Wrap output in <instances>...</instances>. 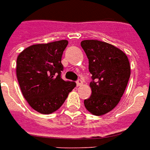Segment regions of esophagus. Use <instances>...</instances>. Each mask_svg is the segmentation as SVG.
<instances>
[{
    "label": "esophagus",
    "instance_id": "obj_1",
    "mask_svg": "<svg viewBox=\"0 0 150 150\" xmlns=\"http://www.w3.org/2000/svg\"><path fill=\"white\" fill-rule=\"evenodd\" d=\"M82 83H83V81H82V80H81V79H78V80L77 81V86H81V85H82Z\"/></svg>",
    "mask_w": 150,
    "mask_h": 150
}]
</instances>
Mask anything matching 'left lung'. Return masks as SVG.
<instances>
[{
  "instance_id": "obj_1",
  "label": "left lung",
  "mask_w": 150,
  "mask_h": 150,
  "mask_svg": "<svg viewBox=\"0 0 150 150\" xmlns=\"http://www.w3.org/2000/svg\"><path fill=\"white\" fill-rule=\"evenodd\" d=\"M81 46L92 74V94L84 104L90 113L103 115L113 110L124 94L131 74L128 56L116 47L98 40H83Z\"/></svg>"
}]
</instances>
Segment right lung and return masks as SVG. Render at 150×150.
Here are the masks:
<instances>
[{"label": "right lung", "mask_w": 150, "mask_h": 150, "mask_svg": "<svg viewBox=\"0 0 150 150\" xmlns=\"http://www.w3.org/2000/svg\"><path fill=\"white\" fill-rule=\"evenodd\" d=\"M67 40L35 44L24 49L17 59V77L22 93L34 110L51 114L58 110L76 83L61 78V58Z\"/></svg>", "instance_id": "right-lung-1"}]
</instances>
